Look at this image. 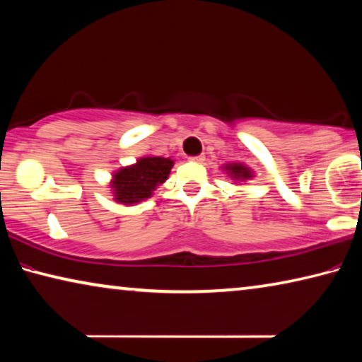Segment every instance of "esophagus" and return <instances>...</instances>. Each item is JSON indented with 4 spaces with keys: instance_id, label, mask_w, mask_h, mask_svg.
Returning <instances> with one entry per match:
<instances>
[{
    "instance_id": "obj_1",
    "label": "esophagus",
    "mask_w": 362,
    "mask_h": 362,
    "mask_svg": "<svg viewBox=\"0 0 362 362\" xmlns=\"http://www.w3.org/2000/svg\"><path fill=\"white\" fill-rule=\"evenodd\" d=\"M190 159L193 160V163H203L204 156H203V154H199V156H193V158H190Z\"/></svg>"
}]
</instances>
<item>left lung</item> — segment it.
<instances>
[{
  "instance_id": "1",
  "label": "left lung",
  "mask_w": 362,
  "mask_h": 362,
  "mask_svg": "<svg viewBox=\"0 0 362 362\" xmlns=\"http://www.w3.org/2000/svg\"><path fill=\"white\" fill-rule=\"evenodd\" d=\"M223 169H226L228 177H230V179L235 182H245V180H250L251 177H253V172H251V169L240 163L227 164V165H223Z\"/></svg>"
}]
</instances>
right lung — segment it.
Wrapping results in <instances>:
<instances>
[{"instance_id":"obj_1","label":"right lung","mask_w":362,"mask_h":362,"mask_svg":"<svg viewBox=\"0 0 362 362\" xmlns=\"http://www.w3.org/2000/svg\"><path fill=\"white\" fill-rule=\"evenodd\" d=\"M174 160L170 158L145 156L135 164L119 169L112 175L114 199L122 204H135L150 198L158 185L168 180Z\"/></svg>"}]
</instances>
